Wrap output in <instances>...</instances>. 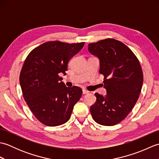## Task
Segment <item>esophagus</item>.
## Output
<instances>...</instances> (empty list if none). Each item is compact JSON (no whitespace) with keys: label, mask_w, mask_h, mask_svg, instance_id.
Returning <instances> with one entry per match:
<instances>
[{"label":"esophagus","mask_w":159,"mask_h":159,"mask_svg":"<svg viewBox=\"0 0 159 159\" xmlns=\"http://www.w3.org/2000/svg\"><path fill=\"white\" fill-rule=\"evenodd\" d=\"M83 94H87V93H89V92L87 90H86V89H83Z\"/></svg>","instance_id":"34e87169"}]
</instances>
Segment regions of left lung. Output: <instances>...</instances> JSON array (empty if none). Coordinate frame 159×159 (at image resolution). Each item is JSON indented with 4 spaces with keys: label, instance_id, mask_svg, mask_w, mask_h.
Listing matches in <instances>:
<instances>
[{
    "label": "left lung",
    "instance_id": "left-lung-1",
    "mask_svg": "<svg viewBox=\"0 0 159 159\" xmlns=\"http://www.w3.org/2000/svg\"><path fill=\"white\" fill-rule=\"evenodd\" d=\"M89 51L100 59L99 72L104 76L107 95L96 93L91 107L93 120L114 126L124 120L139 98L143 80L142 69L133 51L118 40L107 38L88 45Z\"/></svg>",
    "mask_w": 159,
    "mask_h": 159
}]
</instances>
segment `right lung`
<instances>
[{
	"instance_id": "add662e5",
	"label": "right lung",
	"mask_w": 159,
	"mask_h": 159,
	"mask_svg": "<svg viewBox=\"0 0 159 159\" xmlns=\"http://www.w3.org/2000/svg\"><path fill=\"white\" fill-rule=\"evenodd\" d=\"M84 44L47 42L26 57L20 74L23 97L35 117L46 126L67 122L74 104L81 98L82 89L77 86L67 87L59 74H66L69 61Z\"/></svg>"
}]
</instances>
